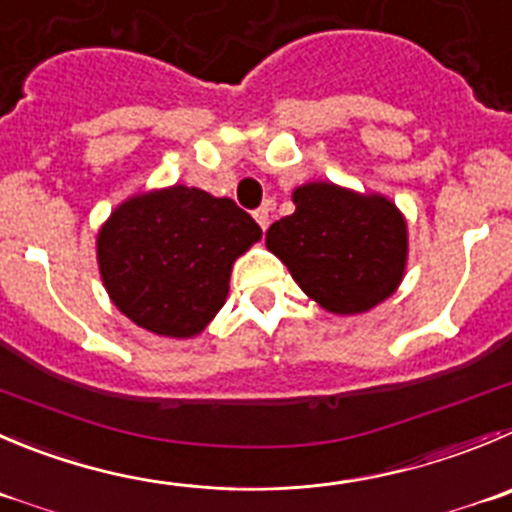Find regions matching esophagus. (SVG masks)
I'll list each match as a JSON object with an SVG mask.
<instances>
[{
    "label": "esophagus",
    "instance_id": "obj_1",
    "mask_svg": "<svg viewBox=\"0 0 512 512\" xmlns=\"http://www.w3.org/2000/svg\"><path fill=\"white\" fill-rule=\"evenodd\" d=\"M269 211L271 208L269 206H264V208H259V211H253V218H256V223H259L261 228H269V223H271V216H269Z\"/></svg>",
    "mask_w": 512,
    "mask_h": 512
}]
</instances>
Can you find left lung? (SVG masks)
<instances>
[{
  "label": "left lung",
  "mask_w": 512,
  "mask_h": 512,
  "mask_svg": "<svg viewBox=\"0 0 512 512\" xmlns=\"http://www.w3.org/2000/svg\"><path fill=\"white\" fill-rule=\"evenodd\" d=\"M296 211L271 223L266 246L309 299L332 314H362L397 291L407 223L389 198L334 183L294 191Z\"/></svg>",
  "instance_id": "1"
}]
</instances>
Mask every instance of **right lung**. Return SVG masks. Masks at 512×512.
I'll list each match as a JSON object with an SVG mask.
<instances>
[{"mask_svg":"<svg viewBox=\"0 0 512 512\" xmlns=\"http://www.w3.org/2000/svg\"><path fill=\"white\" fill-rule=\"evenodd\" d=\"M261 238L231 198L170 186L120 203L97 233L113 304L158 337L201 334L228 296L233 261Z\"/></svg>","mask_w":512,"mask_h":512,"instance_id":"right-lung-1","label":"right lung"}]
</instances>
